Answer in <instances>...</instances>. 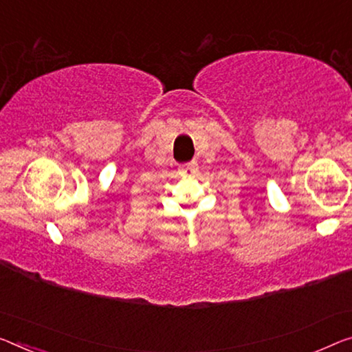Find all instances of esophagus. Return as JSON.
Here are the masks:
<instances>
[{
	"label": "esophagus",
	"instance_id": "34e87169",
	"mask_svg": "<svg viewBox=\"0 0 352 352\" xmlns=\"http://www.w3.org/2000/svg\"><path fill=\"white\" fill-rule=\"evenodd\" d=\"M197 171H198V164L195 160L181 166V173L184 176H193Z\"/></svg>",
	"mask_w": 352,
	"mask_h": 352
}]
</instances>
